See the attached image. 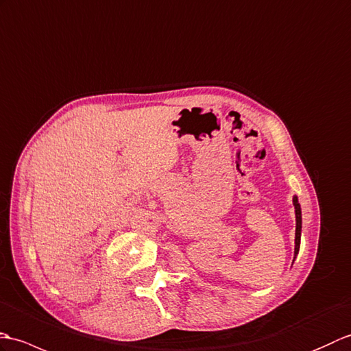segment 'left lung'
<instances>
[{"mask_svg":"<svg viewBox=\"0 0 351 351\" xmlns=\"http://www.w3.org/2000/svg\"><path fill=\"white\" fill-rule=\"evenodd\" d=\"M293 206L295 213V239H294V256L299 254L300 249V236H302V208L298 197H293Z\"/></svg>","mask_w":351,"mask_h":351,"instance_id":"8db88e82","label":"left lung"}]
</instances>
